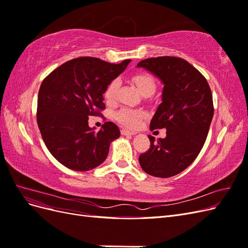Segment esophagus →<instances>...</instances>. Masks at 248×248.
<instances>
[{
    "label": "esophagus",
    "mask_w": 248,
    "mask_h": 248,
    "mask_svg": "<svg viewBox=\"0 0 248 248\" xmlns=\"http://www.w3.org/2000/svg\"><path fill=\"white\" fill-rule=\"evenodd\" d=\"M121 134H122V136H133V134H136V132L129 131V130H127V129H122L121 130Z\"/></svg>",
    "instance_id": "esophagus-1"
}]
</instances>
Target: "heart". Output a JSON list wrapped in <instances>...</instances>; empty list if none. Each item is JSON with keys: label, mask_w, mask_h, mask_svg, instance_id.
<instances>
[{"label": "heart", "mask_w": 248, "mask_h": 248, "mask_svg": "<svg viewBox=\"0 0 248 248\" xmlns=\"http://www.w3.org/2000/svg\"><path fill=\"white\" fill-rule=\"evenodd\" d=\"M133 84L138 87L140 92L142 95H151L155 91L156 84L154 78L148 73H137L132 77ZM119 88V80L112 79L110 80L108 86L104 89L103 97L104 100L108 103L114 102L117 96V91ZM146 116V112L142 109L139 108H122L115 112V119L117 121L127 127V128H136V127L140 124V120Z\"/></svg>", "instance_id": "heart-1"}]
</instances>
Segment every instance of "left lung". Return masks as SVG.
<instances>
[{
	"instance_id": "obj_1",
	"label": "left lung",
	"mask_w": 248,
	"mask_h": 248,
	"mask_svg": "<svg viewBox=\"0 0 248 248\" xmlns=\"http://www.w3.org/2000/svg\"><path fill=\"white\" fill-rule=\"evenodd\" d=\"M138 67L153 73L163 84L162 102L150 129H167V137L157 141L148 137L151 146L139 161L149 175L172 177L190 166L205 144L214 114L211 89L204 76L181 58H150Z\"/></svg>"
}]
</instances>
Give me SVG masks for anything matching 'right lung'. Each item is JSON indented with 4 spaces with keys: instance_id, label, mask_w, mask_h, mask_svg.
<instances>
[{
    "instance_id": "add662e5",
    "label": "right lung",
    "mask_w": 248,
    "mask_h": 248,
    "mask_svg": "<svg viewBox=\"0 0 248 248\" xmlns=\"http://www.w3.org/2000/svg\"><path fill=\"white\" fill-rule=\"evenodd\" d=\"M131 60L111 64L80 57L62 64L43 79L38 93L37 123L50 154L73 170H90L106 160L118 126L106 122L99 131L89 127V117L106 108L103 92Z\"/></svg>"
}]
</instances>
